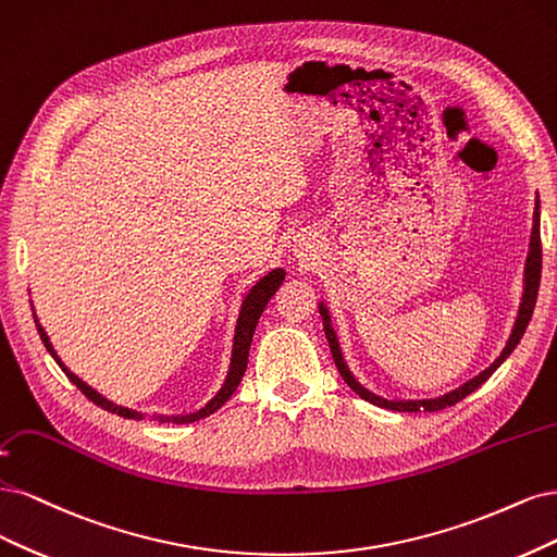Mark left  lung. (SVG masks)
<instances>
[{"mask_svg": "<svg viewBox=\"0 0 557 557\" xmlns=\"http://www.w3.org/2000/svg\"><path fill=\"white\" fill-rule=\"evenodd\" d=\"M540 280H542V236H540V196H536L534 224H532V236H530V252H528L525 277H523V298H520L518 317H516V324L511 329V335L507 339V347L502 349V354L495 358V361L486 370L479 372L474 380L465 382L460 388L446 393V396H442V398H433V400H386V398L374 396L372 391H368L366 386L358 384L356 376L351 374V370L345 363L343 349H339L337 335L331 326V314H329L324 302H319V314H321V319H324V331H326V339H329V347H331V354H333V361H335L339 374H343V380L349 384V388L354 393H358V396H361L363 400H368L376 407H386V409H393V411H440V409H446V407L460 403L462 398H468L472 391H476L502 363L507 361L509 354L516 349V345L520 343V337H523V333L530 324L532 312H534V302H536V294H540Z\"/></svg>", "mask_w": 557, "mask_h": 557, "instance_id": "1", "label": "left lung"}]
</instances>
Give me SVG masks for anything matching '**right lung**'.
Here are the masks:
<instances>
[{
	"instance_id": "1",
	"label": "right lung",
	"mask_w": 557,
	"mask_h": 557,
	"mask_svg": "<svg viewBox=\"0 0 557 557\" xmlns=\"http://www.w3.org/2000/svg\"><path fill=\"white\" fill-rule=\"evenodd\" d=\"M284 271L282 268H275V271H271L268 275H263L252 289H249V294L245 296L243 300V308H240V317H238V324H236V335H233V351H231V366H228V372H226V380L222 384V388L218 391V396H214L206 407H201L199 411H189V414H177V417H166V414H152L154 421L159 423H191V421H199V419H206L210 417L212 411H218L231 396L233 391L238 388L243 374H245V368H247V356H249V345H252V335H255V329L259 324V317L263 312V308L268 305V300H271L275 296V292L280 289V284L284 282ZM34 321H37V331L41 335V343L46 345V349L50 351V356L55 358L58 366L64 370V374L69 376L71 382H74L83 393L85 398L92 400L97 407L111 411V414H117V417H124V419H136V421H143L146 419V414L143 411H136V409H129V407H122V405H115L113 400L103 398L99 391H95L92 386H87L81 376H76L74 372H71L64 363L62 358L58 356V351L52 349L50 345V337L48 333L44 331V326L39 324L37 314H34Z\"/></svg>"
}]
</instances>
